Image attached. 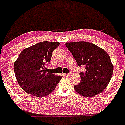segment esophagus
<instances>
[{
    "label": "esophagus",
    "instance_id": "1",
    "mask_svg": "<svg viewBox=\"0 0 125 125\" xmlns=\"http://www.w3.org/2000/svg\"><path fill=\"white\" fill-rule=\"evenodd\" d=\"M63 75L65 76H71V74H64Z\"/></svg>",
    "mask_w": 125,
    "mask_h": 125
}]
</instances>
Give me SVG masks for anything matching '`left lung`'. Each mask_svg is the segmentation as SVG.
I'll use <instances>...</instances> for the list:
<instances>
[{
    "mask_svg": "<svg viewBox=\"0 0 125 125\" xmlns=\"http://www.w3.org/2000/svg\"><path fill=\"white\" fill-rule=\"evenodd\" d=\"M79 66H86L80 72L81 82L74 89L81 96L92 97L101 93L107 86L113 75V65L110 56L104 49L85 41L66 42Z\"/></svg>",
    "mask_w": 125,
    "mask_h": 125,
    "instance_id": "8db88e82",
    "label": "left lung"
}]
</instances>
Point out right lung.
<instances>
[{"label": "right lung", "instance_id": "obj_1", "mask_svg": "<svg viewBox=\"0 0 125 125\" xmlns=\"http://www.w3.org/2000/svg\"><path fill=\"white\" fill-rule=\"evenodd\" d=\"M60 43L43 41L25 48L14 63L16 78L25 92L37 97L50 95L55 89L62 76L48 73L46 65Z\"/></svg>", "mask_w": 125, "mask_h": 125}]
</instances>
